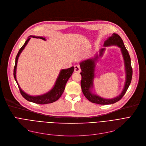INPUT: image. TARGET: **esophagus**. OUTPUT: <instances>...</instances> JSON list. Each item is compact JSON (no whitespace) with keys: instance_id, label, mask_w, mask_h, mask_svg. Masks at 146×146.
Returning <instances> with one entry per match:
<instances>
[{"instance_id":"obj_1","label":"esophagus","mask_w":146,"mask_h":146,"mask_svg":"<svg viewBox=\"0 0 146 146\" xmlns=\"http://www.w3.org/2000/svg\"><path fill=\"white\" fill-rule=\"evenodd\" d=\"M81 71V69L79 65H76L74 66V72L76 73H80Z\"/></svg>"}]
</instances>
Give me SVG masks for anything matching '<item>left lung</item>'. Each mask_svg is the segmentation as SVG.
Instances as JSON below:
<instances>
[{"instance_id":"1","label":"left lung","mask_w":146,"mask_h":146,"mask_svg":"<svg viewBox=\"0 0 146 146\" xmlns=\"http://www.w3.org/2000/svg\"><path fill=\"white\" fill-rule=\"evenodd\" d=\"M114 45L120 48L123 57L126 71V81L124 88L118 96L112 99H106L93 93L92 90L94 88L93 81L94 78V70L96 64L98 59L103 56L105 50L104 47ZM104 47V48L99 50V52L96 53L94 57L82 61L80 63V66L82 70L80 73L82 75L80 84L84 95L89 101L100 105H109L119 101L126 93L131 82L133 69L129 53L125 47L123 41L118 34H112L111 36H109L108 39L105 41Z\"/></svg>"}]
</instances>
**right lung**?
Here are the masks:
<instances>
[{"label":"right lung","instance_id":"add662e5","mask_svg":"<svg viewBox=\"0 0 146 146\" xmlns=\"http://www.w3.org/2000/svg\"><path fill=\"white\" fill-rule=\"evenodd\" d=\"M32 37L36 38H40V39H42L43 40H46L45 38L43 36H34V35L29 36V37L27 38V40L24 43V44L22 45V47L19 50L18 54L16 57V59H15V64L14 70H13V76H14L15 80L16 81L17 85L19 87L21 95L26 99V100L35 104H41V105L51 104L58 100L61 96V95L63 94L65 89L66 83L68 81V79L70 78L72 73H73L74 67H72L70 68H66V69H62V70H61L58 77L56 80L54 85L50 91H48V92L41 95H36V96H32L25 93V92L24 90H22V89L21 88L20 86L18 84V82L17 81V76H16L17 67L18 60L20 54L22 52V51L24 50L25 47H26V45H27L29 41L30 40L31 38Z\"/></svg>","mask_w":146,"mask_h":146}]
</instances>
